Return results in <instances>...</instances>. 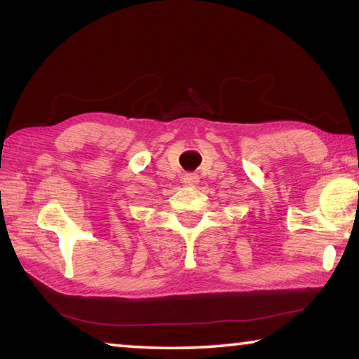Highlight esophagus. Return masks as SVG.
I'll return each mask as SVG.
<instances>
[{"label":"esophagus","instance_id":"obj_1","mask_svg":"<svg viewBox=\"0 0 359 359\" xmlns=\"http://www.w3.org/2000/svg\"><path fill=\"white\" fill-rule=\"evenodd\" d=\"M199 182V177L196 174H185L184 175V184L187 187H194Z\"/></svg>","mask_w":359,"mask_h":359}]
</instances>
